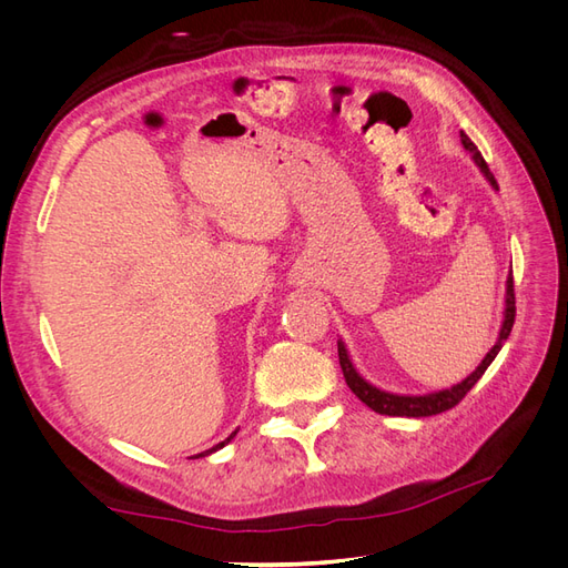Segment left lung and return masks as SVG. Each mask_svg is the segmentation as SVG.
<instances>
[{"mask_svg":"<svg viewBox=\"0 0 568 568\" xmlns=\"http://www.w3.org/2000/svg\"><path fill=\"white\" fill-rule=\"evenodd\" d=\"M462 144L471 153L474 163L480 168V173L486 175V180L493 184V189H497V182L490 173L488 163L480 156V151L476 149V144L469 140L467 134L462 132ZM514 280L507 277V298H505V320L500 326V336H497V343L490 348V353L484 357V363H480L467 379L462 384L453 386V388H445V390H436V393H426V395H398V393H386L382 388H376L372 384H367L363 376H359L351 363L348 351L343 346V341H338V363L343 369V376H346V384L348 388L357 395L359 400H363L367 407H372L374 412H379V415H388V417H432V415H440L445 409H453L464 395H467L474 384L484 376V372L490 367V363L495 359V355L500 353L503 343L507 341L511 326H514V315H517V305H514Z\"/></svg>","mask_w":568,"mask_h":568,"instance_id":"1","label":"left lung"}]
</instances>
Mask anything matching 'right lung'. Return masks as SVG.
Returning a JSON list of instances; mask_svg holds the SVG:
<instances>
[{
	"label": "right lung",
	"instance_id": "obj_1",
	"mask_svg": "<svg viewBox=\"0 0 568 568\" xmlns=\"http://www.w3.org/2000/svg\"><path fill=\"white\" fill-rule=\"evenodd\" d=\"M234 436H236V432H234V434H232V436H230V438H225V440H222V443H217V445H215V448H211V450H205V453H201V455H196V457H203V455H211V453H215V450H220V448H222V445H227V443H230V440H232V438H234Z\"/></svg>",
	"mask_w": 568,
	"mask_h": 568
}]
</instances>
